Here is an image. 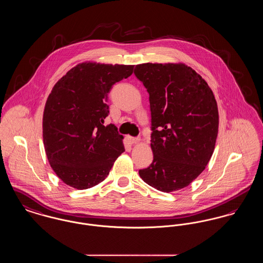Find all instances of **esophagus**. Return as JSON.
I'll return each mask as SVG.
<instances>
[{"label":"esophagus","instance_id":"esophagus-1","mask_svg":"<svg viewBox=\"0 0 263 263\" xmlns=\"http://www.w3.org/2000/svg\"><path fill=\"white\" fill-rule=\"evenodd\" d=\"M127 141H128V143H132V144H137V143H141L140 138H134V137H127Z\"/></svg>","mask_w":263,"mask_h":263}]
</instances>
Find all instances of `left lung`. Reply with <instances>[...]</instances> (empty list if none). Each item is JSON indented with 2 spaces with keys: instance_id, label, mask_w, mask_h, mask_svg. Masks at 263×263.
<instances>
[{
  "instance_id": "obj_1",
  "label": "left lung",
  "mask_w": 263,
  "mask_h": 263,
  "mask_svg": "<svg viewBox=\"0 0 263 263\" xmlns=\"http://www.w3.org/2000/svg\"><path fill=\"white\" fill-rule=\"evenodd\" d=\"M135 74L149 95L154 154L153 163L139 174L159 191H178L191 184L213 155L219 126L215 96L184 63H143Z\"/></svg>"
}]
</instances>
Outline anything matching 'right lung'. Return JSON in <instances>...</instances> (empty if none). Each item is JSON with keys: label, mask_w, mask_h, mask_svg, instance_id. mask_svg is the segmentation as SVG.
I'll list each match as a JSON object with an SVG mask.
<instances>
[{"label": "right lung", "mask_w": 263, "mask_h": 263, "mask_svg": "<svg viewBox=\"0 0 263 263\" xmlns=\"http://www.w3.org/2000/svg\"><path fill=\"white\" fill-rule=\"evenodd\" d=\"M134 72V65L86 61L53 86L43 112V143L57 177L77 190L102 182L124 152L114 124L103 125L112 85Z\"/></svg>", "instance_id": "add662e5"}]
</instances>
